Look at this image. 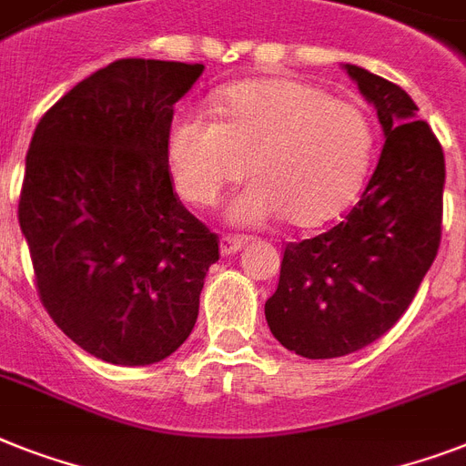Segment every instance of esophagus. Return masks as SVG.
<instances>
[{"label": "esophagus", "instance_id": "1", "mask_svg": "<svg viewBox=\"0 0 466 466\" xmlns=\"http://www.w3.org/2000/svg\"><path fill=\"white\" fill-rule=\"evenodd\" d=\"M244 246V239L241 237H234V234H227V237H222L220 239V253L222 256H232V253H237Z\"/></svg>", "mask_w": 466, "mask_h": 466}]
</instances>
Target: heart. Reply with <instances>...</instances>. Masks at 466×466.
Here are the masks:
<instances>
[{
	"mask_svg": "<svg viewBox=\"0 0 466 466\" xmlns=\"http://www.w3.org/2000/svg\"><path fill=\"white\" fill-rule=\"evenodd\" d=\"M373 134L350 102L292 78L237 83L218 97V119L181 112L169 128L167 155L181 198L210 206L222 188L253 181L229 200L234 225L285 218L292 227L332 220L364 184Z\"/></svg>",
	"mask_w": 466,
	"mask_h": 466,
	"instance_id": "1",
	"label": "heart"
}]
</instances>
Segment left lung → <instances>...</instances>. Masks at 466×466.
Instances as JSON below:
<instances>
[{
  "instance_id": "8db88e82",
  "label": "left lung",
  "mask_w": 466,
  "mask_h": 466,
  "mask_svg": "<svg viewBox=\"0 0 466 466\" xmlns=\"http://www.w3.org/2000/svg\"><path fill=\"white\" fill-rule=\"evenodd\" d=\"M376 107L385 146L359 203L313 239L287 244L266 320L306 359L364 350L400 320L441 246L445 157L400 86L344 64Z\"/></svg>"
}]
</instances>
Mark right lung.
I'll list each match as a JSON object with an SVG mask.
<instances>
[{
	"label": "right lung",
	"instance_id": "add662e5",
	"mask_svg": "<svg viewBox=\"0 0 466 466\" xmlns=\"http://www.w3.org/2000/svg\"><path fill=\"white\" fill-rule=\"evenodd\" d=\"M203 64L119 59L37 122L18 200L40 301L93 357L147 366L198 319L213 234L174 194L169 127Z\"/></svg>",
	"mask_w": 466,
	"mask_h": 466
}]
</instances>
